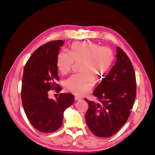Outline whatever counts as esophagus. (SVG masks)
Wrapping results in <instances>:
<instances>
[{
  "label": "esophagus",
  "instance_id": "esophagus-1",
  "mask_svg": "<svg viewBox=\"0 0 155 155\" xmlns=\"http://www.w3.org/2000/svg\"><path fill=\"white\" fill-rule=\"evenodd\" d=\"M81 100H82V97H79V96H75V100L76 101H79Z\"/></svg>",
  "mask_w": 155,
  "mask_h": 155
}]
</instances>
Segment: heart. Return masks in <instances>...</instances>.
<instances>
[{"instance_id": "obj_1", "label": "heart", "mask_w": 155, "mask_h": 155, "mask_svg": "<svg viewBox=\"0 0 155 155\" xmlns=\"http://www.w3.org/2000/svg\"><path fill=\"white\" fill-rule=\"evenodd\" d=\"M70 56L61 52L58 58L59 71L68 74L72 68L74 61H83L79 74H74L64 83L66 90L77 96H83L95 85L94 77L104 79L110 71L114 61V55L110 49L101 47L91 42L75 43L69 49Z\"/></svg>"}]
</instances>
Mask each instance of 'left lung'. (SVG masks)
Segmentation results:
<instances>
[{
	"label": "left lung",
	"instance_id": "1",
	"mask_svg": "<svg viewBox=\"0 0 155 155\" xmlns=\"http://www.w3.org/2000/svg\"><path fill=\"white\" fill-rule=\"evenodd\" d=\"M116 61L93 92L99 101L85 100L88 104L86 122L96 137H111L127 120L137 92L135 72L124 51L116 47Z\"/></svg>",
	"mask_w": 155,
	"mask_h": 155
}]
</instances>
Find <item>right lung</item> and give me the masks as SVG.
<instances>
[{
  "mask_svg": "<svg viewBox=\"0 0 155 155\" xmlns=\"http://www.w3.org/2000/svg\"><path fill=\"white\" fill-rule=\"evenodd\" d=\"M64 41H51L37 48L28 61L22 81L21 98L23 108L31 124L40 132L50 133L63 124L64 110L74 101V95L60 94L56 100L48 97V92L61 87L59 80L58 56Z\"/></svg>",
  "mask_w": 155,
  "mask_h": 155,
  "instance_id": "1",
  "label": "right lung"
}]
</instances>
